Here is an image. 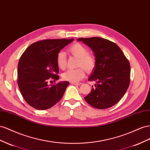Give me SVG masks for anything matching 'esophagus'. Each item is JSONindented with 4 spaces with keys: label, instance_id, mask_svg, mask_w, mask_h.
Returning a JSON list of instances; mask_svg holds the SVG:
<instances>
[{
    "label": "esophagus",
    "instance_id": "obj_1",
    "mask_svg": "<svg viewBox=\"0 0 150 150\" xmlns=\"http://www.w3.org/2000/svg\"><path fill=\"white\" fill-rule=\"evenodd\" d=\"M71 83L72 84H74V85H80L81 84V83H74V82H71Z\"/></svg>",
    "mask_w": 150,
    "mask_h": 150
}]
</instances>
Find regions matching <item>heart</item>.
I'll return each instance as SVG.
<instances>
[{
	"label": "heart",
	"mask_w": 150,
	"mask_h": 150,
	"mask_svg": "<svg viewBox=\"0 0 150 150\" xmlns=\"http://www.w3.org/2000/svg\"><path fill=\"white\" fill-rule=\"evenodd\" d=\"M69 53L78 58L77 66L82 67L76 69H69L62 74V78L70 82H78L84 78L85 75L84 70L90 72L94 69L96 65V60L92 54L88 53L87 48L81 43H76L69 47ZM56 62L59 69H64L66 66V57L65 54L60 52L57 55Z\"/></svg>",
	"instance_id": "1"
}]
</instances>
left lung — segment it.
<instances>
[{"label":"left lung","mask_w":150,"mask_h":150,"mask_svg":"<svg viewBox=\"0 0 150 150\" xmlns=\"http://www.w3.org/2000/svg\"><path fill=\"white\" fill-rule=\"evenodd\" d=\"M93 52L96 65L89 76L94 81L91 92L84 97L86 102L98 109L114 106L124 96L130 83V64L119 46L99 37L81 38Z\"/></svg>","instance_id":"1"}]
</instances>
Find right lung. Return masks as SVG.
Here are the masks:
<instances>
[{
  "instance_id": "right-lung-1",
  "label": "right lung",
  "mask_w": 150,
  "mask_h": 150,
  "mask_svg": "<svg viewBox=\"0 0 150 150\" xmlns=\"http://www.w3.org/2000/svg\"><path fill=\"white\" fill-rule=\"evenodd\" d=\"M72 39L44 40L31 44L19 59L18 84L26 102L37 110L53 107L62 98L68 81L48 84L51 79L58 80L57 55L62 48L73 42Z\"/></svg>"
}]
</instances>
